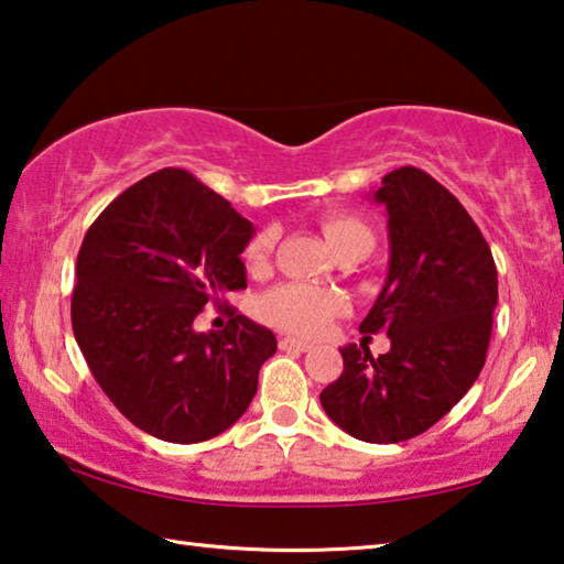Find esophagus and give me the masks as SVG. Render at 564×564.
Segmentation results:
<instances>
[{"mask_svg":"<svg viewBox=\"0 0 564 564\" xmlns=\"http://www.w3.org/2000/svg\"><path fill=\"white\" fill-rule=\"evenodd\" d=\"M315 347L307 339H300V337H280V349H294V352H310V349Z\"/></svg>","mask_w":564,"mask_h":564,"instance_id":"obj_1","label":"esophagus"}]
</instances>
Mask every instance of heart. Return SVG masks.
<instances>
[{
	"mask_svg": "<svg viewBox=\"0 0 564 564\" xmlns=\"http://www.w3.org/2000/svg\"><path fill=\"white\" fill-rule=\"evenodd\" d=\"M319 229L325 235L327 245L337 257L357 254L367 257L375 247V232L365 219L355 215H345V212H325L319 215ZM276 247V229L264 227L249 239L245 247V267L252 274L267 272L272 264V254ZM345 300L343 294L317 290L310 284H282L257 302V315L264 319L267 325H274L288 332H297V335H315V332L325 329L327 322L343 312Z\"/></svg>",
	"mask_w": 564,
	"mask_h": 564,
	"instance_id": "obj_1",
	"label": "heart"
}]
</instances>
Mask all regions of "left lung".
I'll list each match as a JSON object with an SVG mask.
<instances>
[{
    "instance_id": "1",
    "label": "left lung",
    "mask_w": 564,
    "mask_h": 564,
    "mask_svg": "<svg viewBox=\"0 0 564 564\" xmlns=\"http://www.w3.org/2000/svg\"><path fill=\"white\" fill-rule=\"evenodd\" d=\"M372 199L387 209L390 267L359 332H387L390 349H339L345 372L319 402L347 435L392 445L445 417L482 372L497 270L475 219L427 172L384 174Z\"/></svg>"
}]
</instances>
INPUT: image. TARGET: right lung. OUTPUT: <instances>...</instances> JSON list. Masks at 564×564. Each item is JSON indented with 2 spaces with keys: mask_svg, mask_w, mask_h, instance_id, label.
<instances>
[{
  "mask_svg": "<svg viewBox=\"0 0 564 564\" xmlns=\"http://www.w3.org/2000/svg\"><path fill=\"white\" fill-rule=\"evenodd\" d=\"M254 235L225 197L187 170L124 189L77 254L72 329L97 384L147 435L177 445L217 437L242 417L276 352L272 329L235 315L197 332L207 304L247 288Z\"/></svg>",
  "mask_w": 564,
  "mask_h": 564,
  "instance_id": "right-lung-1",
  "label": "right lung"
}]
</instances>
